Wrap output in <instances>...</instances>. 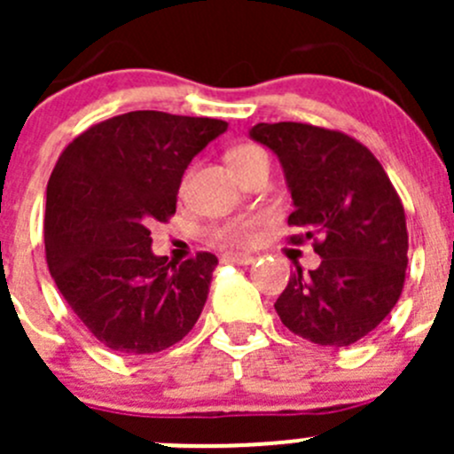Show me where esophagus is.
<instances>
[{"label": "esophagus", "instance_id": "1", "mask_svg": "<svg viewBox=\"0 0 454 454\" xmlns=\"http://www.w3.org/2000/svg\"><path fill=\"white\" fill-rule=\"evenodd\" d=\"M223 259L231 261V263H239V265H250V263H254V256L241 254V253H228V254H223Z\"/></svg>", "mask_w": 454, "mask_h": 454}]
</instances>
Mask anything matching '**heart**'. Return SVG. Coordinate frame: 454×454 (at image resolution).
<instances>
[{
    "label": "heart",
    "instance_id": "b5f03b06",
    "mask_svg": "<svg viewBox=\"0 0 454 454\" xmlns=\"http://www.w3.org/2000/svg\"><path fill=\"white\" fill-rule=\"evenodd\" d=\"M268 158L265 151L256 145H239L228 153V162L237 173L253 164L254 160ZM265 223V215H239V217L223 219V222L213 223L208 231L210 239L217 244L232 246V248H250L256 239H259V231Z\"/></svg>",
    "mask_w": 454,
    "mask_h": 454
}]
</instances>
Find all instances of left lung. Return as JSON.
Returning a JSON list of instances; mask_svg holds the SVG:
<instances>
[{"mask_svg": "<svg viewBox=\"0 0 454 454\" xmlns=\"http://www.w3.org/2000/svg\"><path fill=\"white\" fill-rule=\"evenodd\" d=\"M250 136L278 155L294 210L287 217L323 256L316 270L296 268L274 309L296 336L349 347L395 308L409 265L406 215L395 186L356 138L308 122H259Z\"/></svg>", "mask_w": 454, "mask_h": 454, "instance_id": "8db88e82", "label": "left lung"}]
</instances>
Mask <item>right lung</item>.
<instances>
[{"mask_svg":"<svg viewBox=\"0 0 454 454\" xmlns=\"http://www.w3.org/2000/svg\"><path fill=\"white\" fill-rule=\"evenodd\" d=\"M228 129L217 118L129 112L96 122L59 155L45 200V259L72 312L118 354H158L198 323L217 256L180 265L151 253L176 215L191 160Z\"/></svg>","mask_w":454,"mask_h":454,"instance_id":"obj_1","label":"right lung"}]
</instances>
